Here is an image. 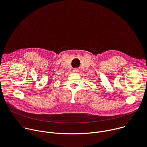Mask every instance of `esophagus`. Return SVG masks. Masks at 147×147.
<instances>
[{"mask_svg": "<svg viewBox=\"0 0 147 147\" xmlns=\"http://www.w3.org/2000/svg\"><path fill=\"white\" fill-rule=\"evenodd\" d=\"M73 71L74 73H78V72H79V70H78V69H73Z\"/></svg>", "mask_w": 147, "mask_h": 147, "instance_id": "1", "label": "esophagus"}]
</instances>
